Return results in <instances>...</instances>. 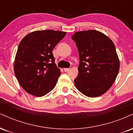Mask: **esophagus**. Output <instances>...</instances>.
Listing matches in <instances>:
<instances>
[{"label": "esophagus", "mask_w": 133, "mask_h": 133, "mask_svg": "<svg viewBox=\"0 0 133 133\" xmlns=\"http://www.w3.org/2000/svg\"><path fill=\"white\" fill-rule=\"evenodd\" d=\"M64 72H68L70 71V69L69 68H64Z\"/></svg>", "instance_id": "1"}]
</instances>
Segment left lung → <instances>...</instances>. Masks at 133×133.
<instances>
[{
  "instance_id": "8db88e82",
  "label": "left lung",
  "mask_w": 133,
  "mask_h": 133,
  "mask_svg": "<svg viewBox=\"0 0 133 133\" xmlns=\"http://www.w3.org/2000/svg\"><path fill=\"white\" fill-rule=\"evenodd\" d=\"M72 39L79 52V74L74 79L76 88L90 97L104 94L116 79L119 61L112 41L95 30L75 32Z\"/></svg>"
}]
</instances>
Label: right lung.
Here are the masks:
<instances>
[{
  "mask_svg": "<svg viewBox=\"0 0 133 133\" xmlns=\"http://www.w3.org/2000/svg\"><path fill=\"white\" fill-rule=\"evenodd\" d=\"M65 34L57 30H37L21 41L14 70L20 85L29 94L41 97L54 89L61 71L52 51Z\"/></svg>",
  "mask_w": 133,
  "mask_h": 133,
  "instance_id": "1",
  "label": "right lung"
}]
</instances>
